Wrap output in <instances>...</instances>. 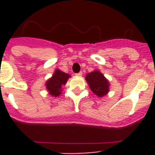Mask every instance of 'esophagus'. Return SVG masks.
<instances>
[{"mask_svg":"<svg viewBox=\"0 0 155 155\" xmlns=\"http://www.w3.org/2000/svg\"><path fill=\"white\" fill-rule=\"evenodd\" d=\"M76 75H77V76H81V75H82V71H80L79 73H77Z\"/></svg>","mask_w":155,"mask_h":155,"instance_id":"obj_1","label":"esophagus"}]
</instances>
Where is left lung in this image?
Returning a JSON list of instances; mask_svg holds the SVG:
<instances>
[{"instance_id": "left-lung-1", "label": "left lung", "mask_w": 155, "mask_h": 155, "mask_svg": "<svg viewBox=\"0 0 155 155\" xmlns=\"http://www.w3.org/2000/svg\"><path fill=\"white\" fill-rule=\"evenodd\" d=\"M85 79L91 91L98 96H104L109 91V82L98 71L88 73Z\"/></svg>"}]
</instances>
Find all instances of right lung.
<instances>
[{
    "instance_id": "right-lung-1",
    "label": "right lung",
    "mask_w": 155,
    "mask_h": 155,
    "mask_svg": "<svg viewBox=\"0 0 155 155\" xmlns=\"http://www.w3.org/2000/svg\"><path fill=\"white\" fill-rule=\"evenodd\" d=\"M69 77L70 75L68 74L64 73L60 70H56L53 77L46 83V88L50 91V94L55 97L60 95L62 90V86L66 84Z\"/></svg>"
}]
</instances>
